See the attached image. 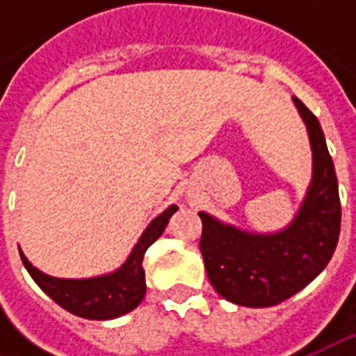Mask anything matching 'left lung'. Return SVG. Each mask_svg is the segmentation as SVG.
<instances>
[{"instance_id":"1","label":"left lung","mask_w":356,"mask_h":356,"mask_svg":"<svg viewBox=\"0 0 356 356\" xmlns=\"http://www.w3.org/2000/svg\"><path fill=\"white\" fill-rule=\"evenodd\" d=\"M309 130L313 180L293 224L273 236L245 234L200 212V252L208 280L224 299L245 307H271L301 291L335 253L341 200L333 158L317 117L293 99Z\"/></svg>"}]
</instances>
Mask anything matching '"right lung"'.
I'll list each match as a JSON object with an SVG mask.
<instances>
[{
	"mask_svg": "<svg viewBox=\"0 0 356 356\" xmlns=\"http://www.w3.org/2000/svg\"><path fill=\"white\" fill-rule=\"evenodd\" d=\"M178 208L170 206L168 210L158 216L146 227L140 241L134 245V250L124 261V266L117 269L111 275H101L92 280H57L41 273L35 269L27 257L21 253V261L35 283L63 309L83 319H115L124 313H129L144 299L146 293V281H144L143 259L146 250L156 241L164 227L168 224L170 216Z\"/></svg>",
	"mask_w": 356,
	"mask_h": 356,
	"instance_id": "obj_1",
	"label": "right lung"
}]
</instances>
